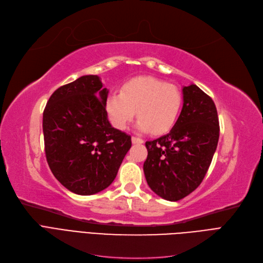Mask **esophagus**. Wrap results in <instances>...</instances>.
Here are the masks:
<instances>
[{
	"label": "esophagus",
	"mask_w": 263,
	"mask_h": 263,
	"mask_svg": "<svg viewBox=\"0 0 263 263\" xmlns=\"http://www.w3.org/2000/svg\"><path fill=\"white\" fill-rule=\"evenodd\" d=\"M132 142L133 143H143V140L139 137H136V136H133L132 137Z\"/></svg>",
	"instance_id": "34e87169"
}]
</instances>
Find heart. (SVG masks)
Returning a JSON list of instances; mask_svg holds the SVG:
<instances>
[{
	"label": "heart",
	"mask_w": 263,
	"mask_h": 263,
	"mask_svg": "<svg viewBox=\"0 0 263 263\" xmlns=\"http://www.w3.org/2000/svg\"><path fill=\"white\" fill-rule=\"evenodd\" d=\"M183 104L179 89L153 77H138L126 83L121 92L106 99V112L112 125L125 129L135 114L137 128L156 135L168 132L177 121Z\"/></svg>",
	"instance_id": "obj_1"
}]
</instances>
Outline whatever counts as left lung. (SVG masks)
<instances>
[{"label": "left lung", "mask_w": 263, "mask_h": 263, "mask_svg": "<svg viewBox=\"0 0 263 263\" xmlns=\"http://www.w3.org/2000/svg\"><path fill=\"white\" fill-rule=\"evenodd\" d=\"M183 108L173 128L147 141L143 172L161 198L177 201L201 184L218 146L220 126L212 99L196 85L183 87Z\"/></svg>", "instance_id": "left-lung-1"}]
</instances>
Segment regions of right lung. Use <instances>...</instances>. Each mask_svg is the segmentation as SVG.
<instances>
[{
  "mask_svg": "<svg viewBox=\"0 0 263 263\" xmlns=\"http://www.w3.org/2000/svg\"><path fill=\"white\" fill-rule=\"evenodd\" d=\"M107 93L100 77L81 76L57 89L43 111L50 170L77 195H95L110 186L132 147L130 136L107 120Z\"/></svg>",
  "mask_w": 263,
  "mask_h": 263,
  "instance_id": "obj_1",
  "label": "right lung"
}]
</instances>
